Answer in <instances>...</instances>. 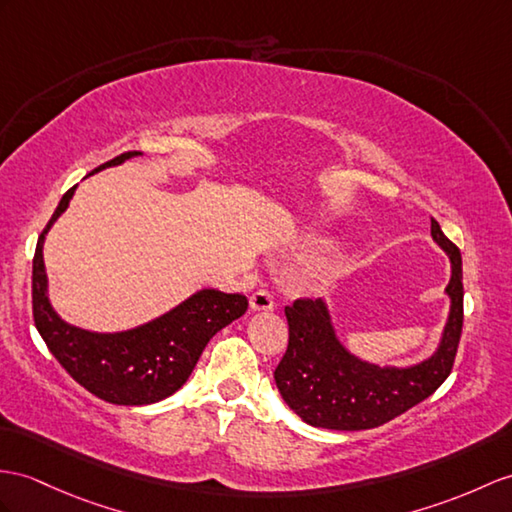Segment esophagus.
<instances>
[{"instance_id": "esophagus-1", "label": "esophagus", "mask_w": 512, "mask_h": 512, "mask_svg": "<svg viewBox=\"0 0 512 512\" xmlns=\"http://www.w3.org/2000/svg\"><path fill=\"white\" fill-rule=\"evenodd\" d=\"M273 306H276V302H273V297L269 291H256L252 293V297H249V308L252 310H273Z\"/></svg>"}]
</instances>
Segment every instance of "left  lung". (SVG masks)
Instances as JSON below:
<instances>
[{
    "label": "left lung",
    "mask_w": 512,
    "mask_h": 512,
    "mask_svg": "<svg viewBox=\"0 0 512 512\" xmlns=\"http://www.w3.org/2000/svg\"><path fill=\"white\" fill-rule=\"evenodd\" d=\"M432 239L450 256L452 278L441 343L436 352L410 367H380L360 360L336 339L323 299H295L284 306L289 347L273 371L282 400L308 426L328 430H369L406 413L430 397L450 376L463 332V260L460 249L432 219Z\"/></svg>",
    "instance_id": "1"
}]
</instances>
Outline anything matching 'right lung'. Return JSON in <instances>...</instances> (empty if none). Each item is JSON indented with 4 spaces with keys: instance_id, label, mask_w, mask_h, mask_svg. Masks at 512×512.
Here are the masks:
<instances>
[{
    "instance_id": "obj_1",
    "label": "right lung",
    "mask_w": 512,
    "mask_h": 512,
    "mask_svg": "<svg viewBox=\"0 0 512 512\" xmlns=\"http://www.w3.org/2000/svg\"><path fill=\"white\" fill-rule=\"evenodd\" d=\"M139 154L126 152L99 169L121 165ZM76 189L78 186H71L62 195L56 213L36 243L32 260L34 326L69 376L99 400L119 406H145L165 400L189 380L208 341L245 313L247 297L202 289L169 313L126 332H89L62 321L47 297L43 243L54 221L67 210Z\"/></svg>"
}]
</instances>
